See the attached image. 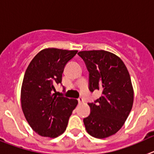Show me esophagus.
<instances>
[{
  "instance_id": "esophagus-1",
  "label": "esophagus",
  "mask_w": 154,
  "mask_h": 154,
  "mask_svg": "<svg viewBox=\"0 0 154 154\" xmlns=\"http://www.w3.org/2000/svg\"><path fill=\"white\" fill-rule=\"evenodd\" d=\"M78 101H79V104H82V103H84V99L83 98L80 97L78 99Z\"/></svg>"
}]
</instances>
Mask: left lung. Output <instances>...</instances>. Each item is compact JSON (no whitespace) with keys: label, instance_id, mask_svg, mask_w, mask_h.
Segmentation results:
<instances>
[{"label":"left lung","instance_id":"left-lung-1","mask_svg":"<svg viewBox=\"0 0 154 154\" xmlns=\"http://www.w3.org/2000/svg\"><path fill=\"white\" fill-rule=\"evenodd\" d=\"M89 72V90L102 91L91 112L83 119L87 133L99 139L114 135L120 130L133 107V88L124 62L104 50L79 51Z\"/></svg>","mask_w":154,"mask_h":154}]
</instances>
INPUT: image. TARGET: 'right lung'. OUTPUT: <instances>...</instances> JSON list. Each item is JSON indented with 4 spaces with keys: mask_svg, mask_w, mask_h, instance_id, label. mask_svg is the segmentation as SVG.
Returning <instances> with one entry per match:
<instances>
[{
    "mask_svg": "<svg viewBox=\"0 0 154 154\" xmlns=\"http://www.w3.org/2000/svg\"><path fill=\"white\" fill-rule=\"evenodd\" d=\"M78 52L48 48L39 51L24 73L21 90V109L32 130L55 138L65 132L78 100L58 96L55 86L62 82L65 65Z\"/></svg>",
    "mask_w": 154,
    "mask_h": 154,
    "instance_id": "right-lung-1",
    "label": "right lung"
}]
</instances>
